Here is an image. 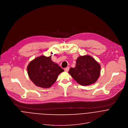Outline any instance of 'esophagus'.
I'll return each instance as SVG.
<instances>
[{"label":"esophagus","mask_w":128,"mask_h":128,"mask_svg":"<svg viewBox=\"0 0 128 128\" xmlns=\"http://www.w3.org/2000/svg\"><path fill=\"white\" fill-rule=\"evenodd\" d=\"M69 67H67L65 68V69H64L65 71H66V72H68L69 71Z\"/></svg>","instance_id":"34e87169"}]
</instances>
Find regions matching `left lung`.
<instances>
[{
	"label": "left lung",
	"instance_id": "obj_1",
	"mask_svg": "<svg viewBox=\"0 0 128 128\" xmlns=\"http://www.w3.org/2000/svg\"><path fill=\"white\" fill-rule=\"evenodd\" d=\"M101 66L92 56H80L76 60L74 68H70L69 73L73 78L82 86L95 83L100 75Z\"/></svg>",
	"mask_w": 128,
	"mask_h": 128
}]
</instances>
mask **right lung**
<instances>
[{"mask_svg":"<svg viewBox=\"0 0 128 128\" xmlns=\"http://www.w3.org/2000/svg\"><path fill=\"white\" fill-rule=\"evenodd\" d=\"M28 75L37 86L47 88L56 82L58 75L64 70L51 60V56L43 55L35 58L27 66Z\"/></svg>","mask_w":128,"mask_h":128,"instance_id":"right-lung-1","label":"right lung"}]
</instances>
